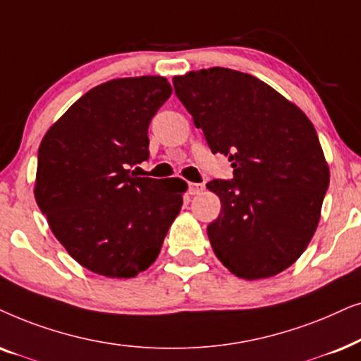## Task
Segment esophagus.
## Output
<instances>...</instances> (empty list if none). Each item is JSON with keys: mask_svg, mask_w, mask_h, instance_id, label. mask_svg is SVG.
<instances>
[{"mask_svg": "<svg viewBox=\"0 0 361 361\" xmlns=\"http://www.w3.org/2000/svg\"><path fill=\"white\" fill-rule=\"evenodd\" d=\"M203 190H204V185H203V183H190V185H188V193H190L191 196L200 195Z\"/></svg>", "mask_w": 361, "mask_h": 361, "instance_id": "1", "label": "esophagus"}]
</instances>
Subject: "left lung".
I'll use <instances>...</instances> for the list:
<instances>
[{
    "mask_svg": "<svg viewBox=\"0 0 361 361\" xmlns=\"http://www.w3.org/2000/svg\"><path fill=\"white\" fill-rule=\"evenodd\" d=\"M176 97L224 153L233 180H211L221 200L211 247L234 276L254 281L292 266L320 219L330 171L314 125L257 77L213 67L173 79Z\"/></svg>",
    "mask_w": 361,
    "mask_h": 361,
    "instance_id": "obj_1",
    "label": "left lung"
}]
</instances>
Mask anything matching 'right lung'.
<instances>
[{
  "label": "right lung",
  "mask_w": 361,
  "mask_h": 361,
  "mask_svg": "<svg viewBox=\"0 0 361 361\" xmlns=\"http://www.w3.org/2000/svg\"><path fill=\"white\" fill-rule=\"evenodd\" d=\"M170 95L160 75L109 80L71 105L39 145L37 206L67 252L100 276L150 267L183 204V180L132 171L150 157L148 125Z\"/></svg>",
  "instance_id": "1"
}]
</instances>
